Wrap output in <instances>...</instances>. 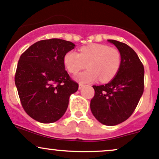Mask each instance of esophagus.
<instances>
[{
  "instance_id": "1",
  "label": "esophagus",
  "mask_w": 159,
  "mask_h": 159,
  "mask_svg": "<svg viewBox=\"0 0 159 159\" xmlns=\"http://www.w3.org/2000/svg\"><path fill=\"white\" fill-rule=\"evenodd\" d=\"M84 86V84H81V83H80V84H79V89H81V88H82Z\"/></svg>"
}]
</instances>
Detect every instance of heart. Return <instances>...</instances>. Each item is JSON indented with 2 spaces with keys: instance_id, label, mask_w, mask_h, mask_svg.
<instances>
[{
  "instance_id": "b5f03b06",
  "label": "heart",
  "mask_w": 159,
  "mask_h": 159,
  "mask_svg": "<svg viewBox=\"0 0 159 159\" xmlns=\"http://www.w3.org/2000/svg\"><path fill=\"white\" fill-rule=\"evenodd\" d=\"M67 71L77 74L85 68L88 70L75 76L81 83H91L99 78L101 82H108L115 78L121 66L119 50L104 44H93L82 46L79 52L69 51L63 58Z\"/></svg>"
}]
</instances>
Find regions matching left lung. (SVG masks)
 <instances>
[{"instance_id": "1", "label": "left lung", "mask_w": 159, "mask_h": 159, "mask_svg": "<svg viewBox=\"0 0 159 159\" xmlns=\"http://www.w3.org/2000/svg\"><path fill=\"white\" fill-rule=\"evenodd\" d=\"M121 56L117 75L108 84L93 85L91 110L100 123L115 126L133 114L144 91V67L136 52L125 43L108 39Z\"/></svg>"}]
</instances>
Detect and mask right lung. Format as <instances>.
<instances>
[{
    "label": "right lung",
    "instance_id": "add662e5",
    "mask_svg": "<svg viewBox=\"0 0 159 159\" xmlns=\"http://www.w3.org/2000/svg\"><path fill=\"white\" fill-rule=\"evenodd\" d=\"M69 41L44 39L30 46L20 57L15 84L23 108L43 123L57 121L65 114L78 84L66 71L63 58L75 48Z\"/></svg>",
    "mask_w": 159,
    "mask_h": 159
}]
</instances>
